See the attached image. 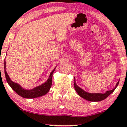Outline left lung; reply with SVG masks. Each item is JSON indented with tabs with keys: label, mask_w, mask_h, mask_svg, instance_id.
I'll use <instances>...</instances> for the list:
<instances>
[{
	"label": "left lung",
	"mask_w": 127,
	"mask_h": 127,
	"mask_svg": "<svg viewBox=\"0 0 127 127\" xmlns=\"http://www.w3.org/2000/svg\"><path fill=\"white\" fill-rule=\"evenodd\" d=\"M74 86L75 90L76 91V92L77 93V94L79 95V96L82 97L84 99H86V100H88V101L91 102H99L101 101V100H104L108 96L110 95H111V93L115 90V89L116 88V87H118L119 82V80L118 82V83L116 85V87L113 88L111 90L107 91L105 93H90L87 92V91H84V90L82 89L81 88H80L79 86H77L76 84V80H75V78H74Z\"/></svg>",
	"instance_id": "left-lung-1"
}]
</instances>
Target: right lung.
<instances>
[{"instance_id":"right-lung-1","label":"right lung","mask_w":127,"mask_h":127,"mask_svg":"<svg viewBox=\"0 0 127 127\" xmlns=\"http://www.w3.org/2000/svg\"><path fill=\"white\" fill-rule=\"evenodd\" d=\"M6 62H4V69H5V77H6V81L8 84L10 86L11 88L14 90L18 95L24 98H27V99H32V98H36L38 97H40L44 96L48 92L51 88V85H52V77L53 73H54V68L50 73V77H48V80L45 83L42 84V85L38 86V87H34L33 89L31 90H25L19 84L15 83L12 81L9 78L8 74L6 72Z\"/></svg>"}]
</instances>
